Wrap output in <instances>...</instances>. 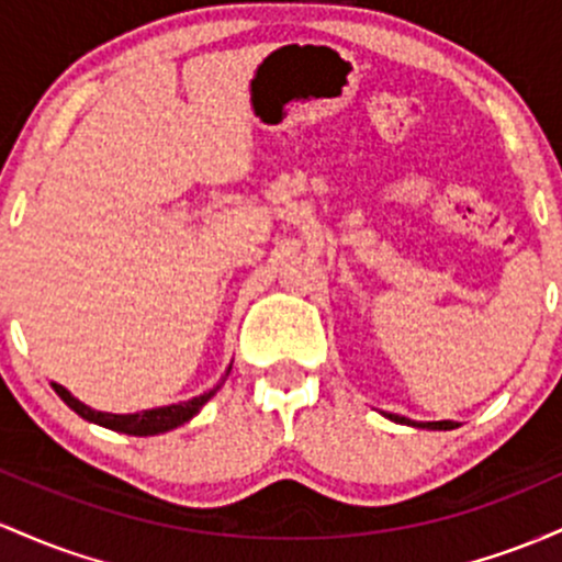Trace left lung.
<instances>
[{
  "label": "left lung",
  "instance_id": "1",
  "mask_svg": "<svg viewBox=\"0 0 562 562\" xmlns=\"http://www.w3.org/2000/svg\"><path fill=\"white\" fill-rule=\"evenodd\" d=\"M387 419L398 422V425H412V427H427V430H453V422L443 419V422H412L406 417H398V414H384Z\"/></svg>",
  "mask_w": 562,
  "mask_h": 562
}]
</instances>
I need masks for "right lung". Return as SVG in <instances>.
<instances>
[{
  "label": "right lung",
  "instance_id": "obj_1",
  "mask_svg": "<svg viewBox=\"0 0 562 562\" xmlns=\"http://www.w3.org/2000/svg\"><path fill=\"white\" fill-rule=\"evenodd\" d=\"M228 374H231V366H228V371H225V376H228ZM53 390L60 395L66 406H71L74 412L79 414L81 419L94 422V425L109 427V430H116V432H127V435H159V432L175 430V427L186 425V422H191L193 417H196V414L201 412V406H204V403L210 401L214 393H217L220 384L214 390H210V393L196 395V398H191V401L172 403V406L145 408V412H137V414L94 412V408L85 406V403H81L79 398H74V395L68 393L66 387H63V384L53 382Z\"/></svg>",
  "mask_w": 562,
  "mask_h": 562
}]
</instances>
